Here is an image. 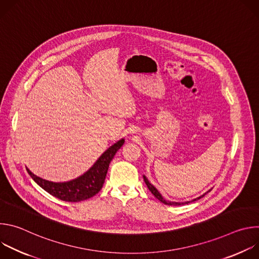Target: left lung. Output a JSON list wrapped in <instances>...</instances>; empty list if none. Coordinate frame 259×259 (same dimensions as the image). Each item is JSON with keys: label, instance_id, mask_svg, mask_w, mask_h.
I'll use <instances>...</instances> for the list:
<instances>
[{"label": "left lung", "instance_id": "1", "mask_svg": "<svg viewBox=\"0 0 259 259\" xmlns=\"http://www.w3.org/2000/svg\"><path fill=\"white\" fill-rule=\"evenodd\" d=\"M143 179H144V182H145V184H146V187L149 188V190L151 191V193H152V194H153V195H154V196H155L159 201H161L162 203H164V204H166V205H173V206H179V205L189 204V203H190V201H189V202H184V203H179V202H169V201H166V200L162 197V195L159 193V191H158V190L153 186V184H152L149 180H147V178H146L144 175H143ZM210 191H211V190H210ZM210 191H208V192H210ZM208 192H207V193H208ZM207 193H206V194H207ZM206 194H204L203 196H201V197H199V198H197V199H198V200H199V199H201V198H202V197H204ZM197 199H194L192 202L197 201Z\"/></svg>", "mask_w": 259, "mask_h": 259}]
</instances>
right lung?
I'll use <instances>...</instances> for the list:
<instances>
[{
    "label": "right lung",
    "mask_w": 259,
    "mask_h": 259,
    "mask_svg": "<svg viewBox=\"0 0 259 259\" xmlns=\"http://www.w3.org/2000/svg\"><path fill=\"white\" fill-rule=\"evenodd\" d=\"M124 142L125 140L121 139L112 146H109L87 172L66 182H53L45 180L34 175L27 168L26 170L34 182L38 183L44 191L53 197L65 202L85 201L95 196L101 190L109 163L115 157L116 153L121 149Z\"/></svg>",
    "instance_id": "1"
}]
</instances>
